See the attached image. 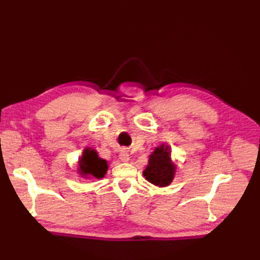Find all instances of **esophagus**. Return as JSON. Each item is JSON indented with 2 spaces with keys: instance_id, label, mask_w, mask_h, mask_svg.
<instances>
[{
  "instance_id": "obj_1",
  "label": "esophagus",
  "mask_w": 260,
  "mask_h": 260,
  "mask_svg": "<svg viewBox=\"0 0 260 260\" xmlns=\"http://www.w3.org/2000/svg\"><path fill=\"white\" fill-rule=\"evenodd\" d=\"M119 159L122 162H128L130 160L129 153L125 151V149H121V151H120V153H119Z\"/></svg>"
}]
</instances>
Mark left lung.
Instances as JSON below:
<instances>
[{"mask_svg": "<svg viewBox=\"0 0 260 260\" xmlns=\"http://www.w3.org/2000/svg\"><path fill=\"white\" fill-rule=\"evenodd\" d=\"M177 172L176 164L171 159L170 149L167 145L160 144L155 147L148 157L143 176L149 183L158 187H166L171 184Z\"/></svg>", "mask_w": 260, "mask_h": 260, "instance_id": "8db88e82", "label": "left lung"}]
</instances>
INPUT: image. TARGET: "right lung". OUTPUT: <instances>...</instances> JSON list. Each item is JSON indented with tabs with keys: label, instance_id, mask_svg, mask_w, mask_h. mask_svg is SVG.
Returning a JSON list of instances; mask_svg holds the SVG:
<instances>
[{
	"label": "right lung",
	"instance_id": "right-lung-1",
	"mask_svg": "<svg viewBox=\"0 0 260 260\" xmlns=\"http://www.w3.org/2000/svg\"><path fill=\"white\" fill-rule=\"evenodd\" d=\"M108 170V165L105 159L99 157L96 151L85 147L78 161L77 171L81 178L85 180L90 179H103Z\"/></svg>",
	"mask_w": 260,
	"mask_h": 260
}]
</instances>
